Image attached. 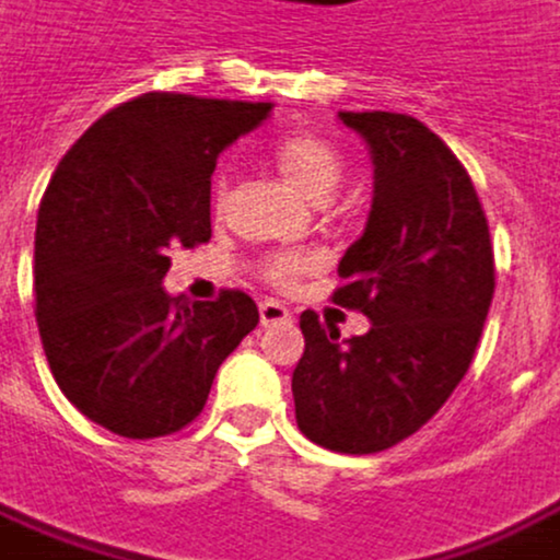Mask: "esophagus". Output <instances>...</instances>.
<instances>
[{"label":"esophagus","instance_id":"obj_1","mask_svg":"<svg viewBox=\"0 0 560 560\" xmlns=\"http://www.w3.org/2000/svg\"><path fill=\"white\" fill-rule=\"evenodd\" d=\"M258 314H261V326H277V324H289L292 320V311L287 305H280V302H261L258 305Z\"/></svg>","mask_w":560,"mask_h":560}]
</instances>
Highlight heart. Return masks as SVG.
I'll use <instances>...</instances> for the list:
<instances>
[{
    "label": "heart",
    "mask_w": 560,
    "mask_h": 560,
    "mask_svg": "<svg viewBox=\"0 0 560 560\" xmlns=\"http://www.w3.org/2000/svg\"><path fill=\"white\" fill-rule=\"evenodd\" d=\"M271 156L277 168H280V175L314 202L329 200L339 190L341 178H345V160H341L339 150L332 148L329 141H324V138L311 135V131L283 135L271 148ZM224 197H228V182H224V175H219L215 184H212V206L221 209ZM305 268V255H277V258L268 261V277H271L273 283L287 287Z\"/></svg>",
    "instance_id": "b5f03b06"
}]
</instances>
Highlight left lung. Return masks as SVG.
<instances>
[{
  "mask_svg": "<svg viewBox=\"0 0 560 560\" xmlns=\"http://www.w3.org/2000/svg\"><path fill=\"white\" fill-rule=\"evenodd\" d=\"M339 119L373 160V206L345 249L336 305L370 332L339 341L302 314L295 422L336 453H378L429 422L468 373L493 302V246L475 184L419 119L385 110Z\"/></svg>",
  "mask_w": 560,
  "mask_h": 560,
  "instance_id": "8db88e82",
  "label": "left lung"
}]
</instances>
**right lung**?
Listing matches in <instances>:
<instances>
[{
	"mask_svg": "<svg viewBox=\"0 0 560 560\" xmlns=\"http://www.w3.org/2000/svg\"><path fill=\"white\" fill-rule=\"evenodd\" d=\"M271 104L150 92L67 150L36 219V324L63 397L119 438H163L200 416L221 360L258 324L246 292L172 299V246L212 236L221 150Z\"/></svg>",
	"mask_w": 560,
	"mask_h": 560,
	"instance_id": "right-lung-1",
	"label": "right lung"
}]
</instances>
